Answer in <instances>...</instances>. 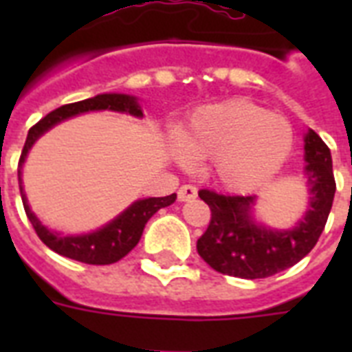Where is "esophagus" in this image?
Instances as JSON below:
<instances>
[{
	"label": "esophagus",
	"instance_id": "1",
	"mask_svg": "<svg viewBox=\"0 0 352 352\" xmlns=\"http://www.w3.org/2000/svg\"><path fill=\"white\" fill-rule=\"evenodd\" d=\"M177 197H179V201H192V199L197 197V188L192 186V184H184V186L179 188Z\"/></svg>",
	"mask_w": 352,
	"mask_h": 352
}]
</instances>
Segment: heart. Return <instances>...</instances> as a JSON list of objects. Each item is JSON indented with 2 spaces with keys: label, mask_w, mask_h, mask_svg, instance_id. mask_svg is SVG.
I'll return each instance as SVG.
<instances>
[{
  "label": "heart",
  "mask_w": 352,
  "mask_h": 352,
  "mask_svg": "<svg viewBox=\"0 0 352 352\" xmlns=\"http://www.w3.org/2000/svg\"><path fill=\"white\" fill-rule=\"evenodd\" d=\"M192 162L214 160L221 184L237 192L272 181L289 159L294 133L289 120L243 98L201 107L179 138Z\"/></svg>",
  "instance_id": "1"
}]
</instances>
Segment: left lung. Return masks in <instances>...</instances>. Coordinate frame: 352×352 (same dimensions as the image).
I'll return each instance as SVG.
<instances>
[{
    "mask_svg": "<svg viewBox=\"0 0 352 352\" xmlns=\"http://www.w3.org/2000/svg\"><path fill=\"white\" fill-rule=\"evenodd\" d=\"M305 160L309 210L289 230L259 225L252 217L256 197L201 190L212 217L197 241L199 256L217 272L243 279L268 278L301 261L320 239L336 192L331 151L312 129L305 135Z\"/></svg>",
    "mask_w": 352,
    "mask_h": 352,
    "instance_id": "1",
    "label": "left lung"
}]
</instances>
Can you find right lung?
<instances>
[{"label":"right lung","instance_id":"1","mask_svg":"<svg viewBox=\"0 0 352 352\" xmlns=\"http://www.w3.org/2000/svg\"><path fill=\"white\" fill-rule=\"evenodd\" d=\"M98 109H111V111L129 113L133 117H142V109L138 106L135 96L129 95H118V93H106V95H96L87 100L76 102V104H67L51 111L47 117L41 118L38 124L29 129L27 140H25L23 151L19 157L18 164V181H19V192H21V201H23L25 214L29 217L30 225L36 230L38 237L45 243L51 250H54L60 256H65L69 259H76L80 263H87V265H111L127 256L129 252L137 246L140 241V235L144 232V226L149 221V217L159 212L160 208L170 206L175 203L177 195H166V197H149L140 199L137 203H133L126 212H122L117 219H113L109 225L102 226L96 232L84 235H62L58 232L49 230L47 226L40 223V219L32 214L27 197H25L23 186H21V166L25 162V157L32 148V144L38 138L56 126L58 122L71 118L74 115L87 111H98Z\"/></svg>","mask_w":352,"mask_h":352}]
</instances>
